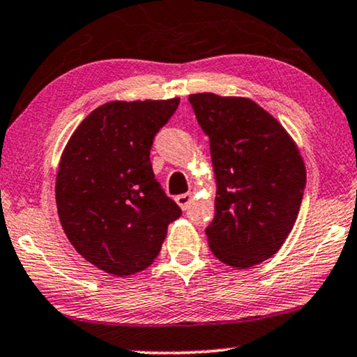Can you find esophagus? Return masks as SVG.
Instances as JSON below:
<instances>
[{
  "label": "esophagus",
  "instance_id": "esophagus-1",
  "mask_svg": "<svg viewBox=\"0 0 357 357\" xmlns=\"http://www.w3.org/2000/svg\"><path fill=\"white\" fill-rule=\"evenodd\" d=\"M176 204H178L179 207L183 208V211H186V208L189 207V204H191L192 201V194L191 192H186V194H179V196H176Z\"/></svg>",
  "mask_w": 357,
  "mask_h": 357
}]
</instances>
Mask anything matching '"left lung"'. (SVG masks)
Returning a JSON list of instances; mask_svg holds the SVG:
<instances>
[{
    "instance_id": "8db88e82",
    "label": "left lung",
    "mask_w": 357,
    "mask_h": 357,
    "mask_svg": "<svg viewBox=\"0 0 357 357\" xmlns=\"http://www.w3.org/2000/svg\"><path fill=\"white\" fill-rule=\"evenodd\" d=\"M211 142L215 217L206 228L217 259L246 269L275 255L297 220L305 165L287 130L248 98L189 94Z\"/></svg>"
}]
</instances>
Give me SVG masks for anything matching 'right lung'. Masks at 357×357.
Returning a JSON list of instances; mask_svg holds the SVG:
<instances>
[{
    "label": "right lung",
    "mask_w": 357,
    "mask_h": 357,
    "mask_svg": "<svg viewBox=\"0 0 357 357\" xmlns=\"http://www.w3.org/2000/svg\"><path fill=\"white\" fill-rule=\"evenodd\" d=\"M179 98L111 101L76 127L55 183L60 223L73 248L104 273L126 278L153 263L181 215L155 179L153 137Z\"/></svg>",
    "instance_id": "1"
}]
</instances>
